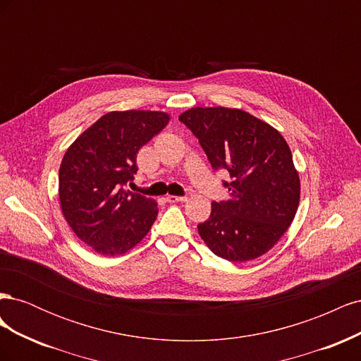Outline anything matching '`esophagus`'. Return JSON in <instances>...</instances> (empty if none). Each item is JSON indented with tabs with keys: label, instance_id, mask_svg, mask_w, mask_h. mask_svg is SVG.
<instances>
[{
	"label": "esophagus",
	"instance_id": "esophagus-1",
	"mask_svg": "<svg viewBox=\"0 0 361 361\" xmlns=\"http://www.w3.org/2000/svg\"><path fill=\"white\" fill-rule=\"evenodd\" d=\"M166 200L169 203H180V202H187V197H179V195H167Z\"/></svg>",
	"mask_w": 361,
	"mask_h": 361
}]
</instances>
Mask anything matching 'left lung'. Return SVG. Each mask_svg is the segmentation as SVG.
Returning a JSON list of instances; mask_svg holds the SVG:
<instances>
[{"label": "left lung", "instance_id": "left-lung-1", "mask_svg": "<svg viewBox=\"0 0 361 361\" xmlns=\"http://www.w3.org/2000/svg\"><path fill=\"white\" fill-rule=\"evenodd\" d=\"M199 138L214 170H227L228 200L212 202L197 226L212 253L231 262L253 260L277 244L300 203V178L277 129L236 108L195 106L179 116Z\"/></svg>", "mask_w": 361, "mask_h": 361}]
</instances>
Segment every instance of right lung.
Wrapping results in <instances>:
<instances>
[{
	"label": "right lung",
	"instance_id": "1",
	"mask_svg": "<svg viewBox=\"0 0 361 361\" xmlns=\"http://www.w3.org/2000/svg\"><path fill=\"white\" fill-rule=\"evenodd\" d=\"M169 120L162 111H111L64 154L59 170L61 211L73 233L96 253H126L155 223L157 202L125 187L137 174L138 150Z\"/></svg>",
	"mask_w": 361,
	"mask_h": 361
}]
</instances>
